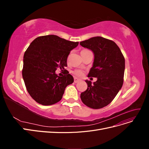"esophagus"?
Returning <instances> with one entry per match:
<instances>
[{"instance_id":"esophagus-1","label":"esophagus","mask_w":149,"mask_h":149,"mask_svg":"<svg viewBox=\"0 0 149 149\" xmlns=\"http://www.w3.org/2000/svg\"><path fill=\"white\" fill-rule=\"evenodd\" d=\"M80 79H78V78H74V82L75 83H78V82H79V81H80Z\"/></svg>"}]
</instances>
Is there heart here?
<instances>
[{"label": "heart", "mask_w": 149, "mask_h": 149, "mask_svg": "<svg viewBox=\"0 0 149 149\" xmlns=\"http://www.w3.org/2000/svg\"><path fill=\"white\" fill-rule=\"evenodd\" d=\"M73 74L76 76H78V77H81V76H83V72L81 71V70H76L73 71Z\"/></svg>", "instance_id": "heart-1"}]
</instances>
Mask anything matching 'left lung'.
Listing matches in <instances>:
<instances>
[{"label":"left lung","instance_id":"left-lung-1","mask_svg":"<svg viewBox=\"0 0 149 149\" xmlns=\"http://www.w3.org/2000/svg\"><path fill=\"white\" fill-rule=\"evenodd\" d=\"M79 44L93 52L94 62L88 76L97 78L93 84L85 81L88 88L81 94V100L92 109H100L111 103L123 86L124 57L114 42L101 37H92Z\"/></svg>","mask_w":149,"mask_h":149}]
</instances>
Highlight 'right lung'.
Wrapping results in <instances>:
<instances>
[{
	"instance_id": "1",
	"label": "right lung",
	"mask_w": 149,
	"mask_h": 149,
	"mask_svg": "<svg viewBox=\"0 0 149 149\" xmlns=\"http://www.w3.org/2000/svg\"><path fill=\"white\" fill-rule=\"evenodd\" d=\"M79 42L68 41L56 35L37 37L30 43L24 56L22 76L26 90L40 104L49 106L59 102L67 86L73 83L69 72L58 76V68L65 70L70 51Z\"/></svg>"
}]
</instances>
